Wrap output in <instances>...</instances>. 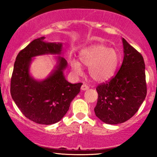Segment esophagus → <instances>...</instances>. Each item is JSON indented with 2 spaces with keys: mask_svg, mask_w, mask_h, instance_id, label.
Segmentation results:
<instances>
[{
  "mask_svg": "<svg viewBox=\"0 0 157 157\" xmlns=\"http://www.w3.org/2000/svg\"><path fill=\"white\" fill-rule=\"evenodd\" d=\"M89 89V86H87V85L85 83L82 84V86H81V90H82V91H86V90H88Z\"/></svg>",
  "mask_w": 157,
  "mask_h": 157,
  "instance_id": "obj_1",
  "label": "esophagus"
}]
</instances>
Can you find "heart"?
Listing matches in <instances>:
<instances>
[{
    "label": "heart",
    "instance_id": "b5f03b06",
    "mask_svg": "<svg viewBox=\"0 0 157 157\" xmlns=\"http://www.w3.org/2000/svg\"><path fill=\"white\" fill-rule=\"evenodd\" d=\"M79 56L81 63L89 67L90 77L97 82L110 80L116 72L120 60L116 49L101 44L91 45L83 48ZM70 65L75 75L82 74V68L78 60L72 59Z\"/></svg>",
    "mask_w": 157,
    "mask_h": 157
}]
</instances>
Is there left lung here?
<instances>
[{
  "label": "left lung",
  "instance_id": "left-lung-1",
  "mask_svg": "<svg viewBox=\"0 0 157 157\" xmlns=\"http://www.w3.org/2000/svg\"><path fill=\"white\" fill-rule=\"evenodd\" d=\"M121 67L109 82L97 87L94 112L106 124L117 125L132 117L146 97L145 66L142 55L124 38Z\"/></svg>",
  "mask_w": 157,
  "mask_h": 157
}]
</instances>
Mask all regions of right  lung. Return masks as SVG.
<instances>
[{"instance_id":"1","label":"right lung","mask_w":157,"mask_h":157,"mask_svg":"<svg viewBox=\"0 0 157 157\" xmlns=\"http://www.w3.org/2000/svg\"><path fill=\"white\" fill-rule=\"evenodd\" d=\"M52 54L56 64L43 80L31 75L30 67L37 56ZM62 43H48L45 37L34 40L17 55L11 79L12 100L26 117L42 125H52L61 120L70 104L80 91L82 83H70L63 71L67 61L63 57Z\"/></svg>"}]
</instances>
